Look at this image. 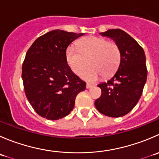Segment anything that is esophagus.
Segmentation results:
<instances>
[{"label": "esophagus", "instance_id": "esophagus-1", "mask_svg": "<svg viewBox=\"0 0 159 159\" xmlns=\"http://www.w3.org/2000/svg\"><path fill=\"white\" fill-rule=\"evenodd\" d=\"M93 84H89V83H87V84H86V88H87V89H90V88H92V87H93Z\"/></svg>", "mask_w": 159, "mask_h": 159}]
</instances>
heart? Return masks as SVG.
Listing matches in <instances>:
<instances>
[{
	"label": "heart",
	"instance_id": "heart-1",
	"mask_svg": "<svg viewBox=\"0 0 159 159\" xmlns=\"http://www.w3.org/2000/svg\"><path fill=\"white\" fill-rule=\"evenodd\" d=\"M78 49L70 47L66 50V60L72 71L79 75L89 64L90 67L81 73L83 79L95 81L102 75L109 78L118 69L121 60L120 47L116 42L98 36H88L77 44Z\"/></svg>",
	"mask_w": 159,
	"mask_h": 159
}]
</instances>
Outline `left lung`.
<instances>
[{
	"label": "left lung",
	"mask_w": 159,
	"mask_h": 159,
	"mask_svg": "<svg viewBox=\"0 0 159 159\" xmlns=\"http://www.w3.org/2000/svg\"><path fill=\"white\" fill-rule=\"evenodd\" d=\"M100 34L118 44L121 60L114 76L98 84L102 95L95 106L103 115L120 117L134 109L142 95L148 74L145 54L137 41L121 29H109Z\"/></svg>",
	"instance_id": "8db88e82"
}]
</instances>
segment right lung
I'll return each mask as SVG.
<instances>
[{
  "label": "right lung",
  "instance_id": "1",
  "mask_svg": "<svg viewBox=\"0 0 159 159\" xmlns=\"http://www.w3.org/2000/svg\"><path fill=\"white\" fill-rule=\"evenodd\" d=\"M84 33L53 30L35 39L26 53L21 78L25 93L37 114L51 120L66 116L86 83L67 64V47Z\"/></svg>",
  "mask_w": 159,
  "mask_h": 159
}]
</instances>
